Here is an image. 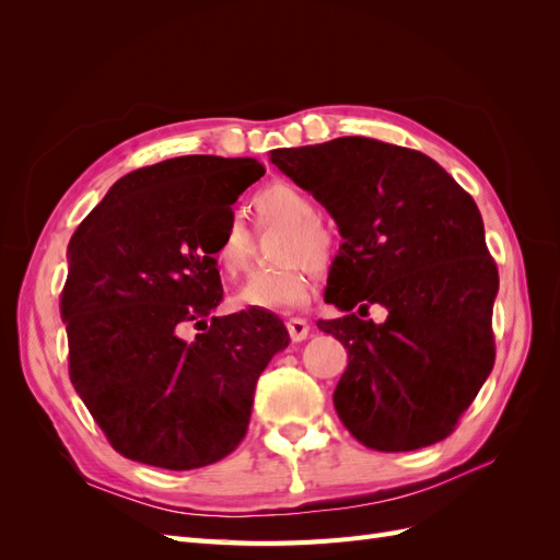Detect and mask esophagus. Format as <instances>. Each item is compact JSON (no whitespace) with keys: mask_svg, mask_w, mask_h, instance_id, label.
Returning a JSON list of instances; mask_svg holds the SVG:
<instances>
[{"mask_svg":"<svg viewBox=\"0 0 560 560\" xmlns=\"http://www.w3.org/2000/svg\"><path fill=\"white\" fill-rule=\"evenodd\" d=\"M287 331H290L292 341H303L311 336V325L303 317H290L287 319Z\"/></svg>","mask_w":560,"mask_h":560,"instance_id":"34e87169","label":"esophagus"}]
</instances>
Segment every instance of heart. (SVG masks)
Here are the masks:
<instances>
[{"instance_id":"b5f03b06","label":"heart","mask_w":560,"mask_h":560,"mask_svg":"<svg viewBox=\"0 0 560 560\" xmlns=\"http://www.w3.org/2000/svg\"><path fill=\"white\" fill-rule=\"evenodd\" d=\"M252 206L264 222L287 224L276 268L252 273L235 294V303L254 311H290L306 301L313 267L325 268L334 257V235L317 219L315 200L290 182H270L254 194ZM214 264L235 278L247 266L249 235L238 219H229L212 249Z\"/></svg>"}]
</instances>
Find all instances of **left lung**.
Returning <instances> with one entry per match:
<instances>
[{"instance_id": "obj_1", "label": "left lung", "mask_w": 560, "mask_h": 560, "mask_svg": "<svg viewBox=\"0 0 560 560\" xmlns=\"http://www.w3.org/2000/svg\"><path fill=\"white\" fill-rule=\"evenodd\" d=\"M270 163L343 238L325 290L343 317L317 322L348 350L338 418L374 451L442 442L495 364L500 278L477 202L430 156L371 138L273 149ZM374 302L381 326L357 317Z\"/></svg>"}]
</instances>
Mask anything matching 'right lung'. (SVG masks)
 I'll use <instances>...</instances> for the list:
<instances>
[{
    "instance_id": "add662e5",
    "label": "right lung",
    "mask_w": 560,
    "mask_h": 560,
    "mask_svg": "<svg viewBox=\"0 0 560 560\" xmlns=\"http://www.w3.org/2000/svg\"><path fill=\"white\" fill-rule=\"evenodd\" d=\"M254 159L177 156L118 179L67 245L60 317L70 378L128 460L198 469L243 442L254 387L290 346L270 311L206 317L224 296L212 257ZM189 326L202 328L191 342Z\"/></svg>"
}]
</instances>
